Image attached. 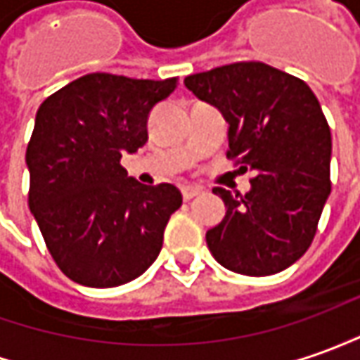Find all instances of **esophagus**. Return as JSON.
I'll return each mask as SVG.
<instances>
[{
  "label": "esophagus",
  "instance_id": "esophagus-1",
  "mask_svg": "<svg viewBox=\"0 0 360 360\" xmlns=\"http://www.w3.org/2000/svg\"><path fill=\"white\" fill-rule=\"evenodd\" d=\"M181 193H183V199L189 200V199H193V197L200 195V193H202V189H200V187H197V185H185V187L181 189Z\"/></svg>",
  "mask_w": 360,
  "mask_h": 360
}]
</instances>
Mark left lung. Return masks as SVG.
<instances>
[{
    "mask_svg": "<svg viewBox=\"0 0 360 360\" xmlns=\"http://www.w3.org/2000/svg\"><path fill=\"white\" fill-rule=\"evenodd\" d=\"M195 96L229 124V158L252 171L250 191L214 187L226 214L207 246L226 270L272 276L314 240L331 193V131L303 80L264 63H234L185 78Z\"/></svg>",
    "mask_w": 360,
    "mask_h": 360,
    "instance_id": "left-lung-1",
    "label": "left lung"
}]
</instances>
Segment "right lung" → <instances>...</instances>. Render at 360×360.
Wrapping results in <instances>:
<instances>
[{"mask_svg": "<svg viewBox=\"0 0 360 360\" xmlns=\"http://www.w3.org/2000/svg\"><path fill=\"white\" fill-rule=\"evenodd\" d=\"M175 82L92 72L37 110L25 153L29 209L53 260L72 282L116 288L160 256L181 191L169 183L141 185L120 160L148 141L149 112Z\"/></svg>", "mask_w": 360, "mask_h": 360, "instance_id": "obj_1", "label": "right lung"}]
</instances>
